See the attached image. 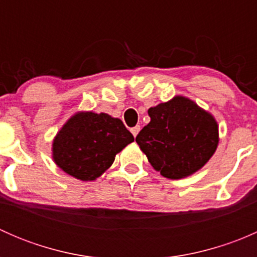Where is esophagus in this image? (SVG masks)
I'll return each instance as SVG.
<instances>
[{
	"label": "esophagus",
	"instance_id": "esophagus-1",
	"mask_svg": "<svg viewBox=\"0 0 257 257\" xmlns=\"http://www.w3.org/2000/svg\"><path fill=\"white\" fill-rule=\"evenodd\" d=\"M131 132H132V134H133V136H134V138H136V137L138 136L139 132H141V126H139V125L134 126V128L131 129Z\"/></svg>",
	"mask_w": 257,
	"mask_h": 257
}]
</instances>
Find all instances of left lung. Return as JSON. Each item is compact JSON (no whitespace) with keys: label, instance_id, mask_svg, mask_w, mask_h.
I'll return each mask as SVG.
<instances>
[{"label":"left lung","instance_id":"obj_1","mask_svg":"<svg viewBox=\"0 0 257 257\" xmlns=\"http://www.w3.org/2000/svg\"><path fill=\"white\" fill-rule=\"evenodd\" d=\"M150 121L136 142L148 162L168 179H183L200 170L216 152L215 116L184 95L148 109Z\"/></svg>","mask_w":257,"mask_h":257}]
</instances>
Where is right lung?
<instances>
[{
  "label": "right lung",
  "instance_id": "add662e5",
  "mask_svg": "<svg viewBox=\"0 0 257 257\" xmlns=\"http://www.w3.org/2000/svg\"><path fill=\"white\" fill-rule=\"evenodd\" d=\"M134 137L119 118L92 110L76 112L52 142V159L59 169L82 181L99 178Z\"/></svg>",
  "mask_w": 257,
  "mask_h": 257
}]
</instances>
